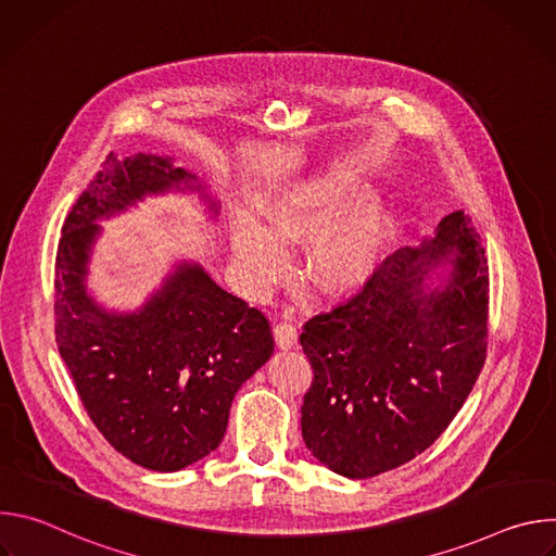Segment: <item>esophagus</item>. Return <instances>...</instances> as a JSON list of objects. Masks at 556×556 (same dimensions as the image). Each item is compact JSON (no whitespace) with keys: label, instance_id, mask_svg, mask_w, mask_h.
<instances>
[{"label":"esophagus","instance_id":"esophagus-1","mask_svg":"<svg viewBox=\"0 0 556 556\" xmlns=\"http://www.w3.org/2000/svg\"><path fill=\"white\" fill-rule=\"evenodd\" d=\"M273 332H275L277 345H279L281 350H292V348H296V328H294L292 321H286V319L277 321L275 328H273Z\"/></svg>","mask_w":556,"mask_h":556}]
</instances>
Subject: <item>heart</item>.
Here are the masks:
<instances>
[{"label":"heart","mask_w":556,"mask_h":556,"mask_svg":"<svg viewBox=\"0 0 556 556\" xmlns=\"http://www.w3.org/2000/svg\"><path fill=\"white\" fill-rule=\"evenodd\" d=\"M363 193L361 182L341 176L279 193L268 202L262 228L237 226V260L255 283H266L279 270L283 244L321 233L312 253L314 279L337 292L361 286L389 232V217L378 202L355 203Z\"/></svg>","instance_id":"b5f03b06"}]
</instances>
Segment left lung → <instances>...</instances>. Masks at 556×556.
Instances as JSON below:
<instances>
[{"label": "left lung", "mask_w": 556, "mask_h": 556, "mask_svg": "<svg viewBox=\"0 0 556 556\" xmlns=\"http://www.w3.org/2000/svg\"><path fill=\"white\" fill-rule=\"evenodd\" d=\"M442 258L452 281L429 295L421 277ZM489 266L464 211L433 240L389 255L299 337L312 365L301 433L334 472L367 480L427 451L478 380L489 345Z\"/></svg>", "instance_id": "left-lung-1"}]
</instances>
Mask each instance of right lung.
Listing matches in <instances>:
<instances>
[{
  "label": "right lung",
  "instance_id": "obj_1",
  "mask_svg": "<svg viewBox=\"0 0 556 556\" xmlns=\"http://www.w3.org/2000/svg\"><path fill=\"white\" fill-rule=\"evenodd\" d=\"M182 180L167 157L110 153L67 213L54 260V339L78 399L118 453L161 472L219 446L237 389L275 350L266 314L200 266H180L136 314H108L86 294L94 222Z\"/></svg>",
  "mask_w": 556,
  "mask_h": 556
}]
</instances>
